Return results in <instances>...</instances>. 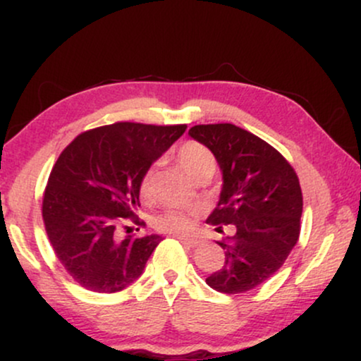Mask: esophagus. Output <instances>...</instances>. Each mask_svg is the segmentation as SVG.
<instances>
[{
    "label": "esophagus",
    "instance_id": "34e87169",
    "mask_svg": "<svg viewBox=\"0 0 361 361\" xmlns=\"http://www.w3.org/2000/svg\"><path fill=\"white\" fill-rule=\"evenodd\" d=\"M176 239H180L181 243L185 244V246H188V247H197L198 244H200V241H198L197 238H188V235H175Z\"/></svg>",
    "mask_w": 361,
    "mask_h": 361
}]
</instances>
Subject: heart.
Returning <instances> with one entry per match:
<instances>
[{"instance_id":"1","label":"heart","mask_w":361,"mask_h":361,"mask_svg":"<svg viewBox=\"0 0 361 361\" xmlns=\"http://www.w3.org/2000/svg\"><path fill=\"white\" fill-rule=\"evenodd\" d=\"M176 161L190 180L204 175L212 176L215 166H217L210 149H207L204 144L193 142V140H188L178 147ZM147 183L149 175L144 178V188ZM156 227L159 231H166V233L173 234L188 233L193 227V212H190V210H169V212H164L156 219Z\"/></svg>"}]
</instances>
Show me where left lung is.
Wrapping results in <instances>:
<instances>
[{
	"label": "left lung",
	"instance_id": "obj_1",
	"mask_svg": "<svg viewBox=\"0 0 361 361\" xmlns=\"http://www.w3.org/2000/svg\"><path fill=\"white\" fill-rule=\"evenodd\" d=\"M188 135L212 151L222 171L217 207L207 222L221 233L226 261L207 279L214 290L243 293L280 270L300 234L302 190L293 168L276 149L233 123L195 126Z\"/></svg>",
	"mask_w": 361,
	"mask_h": 361
}]
</instances>
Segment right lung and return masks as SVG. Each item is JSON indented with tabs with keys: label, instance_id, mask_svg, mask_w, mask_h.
<instances>
[{
	"label": "right lung",
	"instance_id": "obj_1",
	"mask_svg": "<svg viewBox=\"0 0 361 361\" xmlns=\"http://www.w3.org/2000/svg\"><path fill=\"white\" fill-rule=\"evenodd\" d=\"M185 130L186 126L118 122L82 132L61 152L44 193L42 217L54 252L81 287L115 293L142 275L163 238H120L117 227L140 207V185L151 164Z\"/></svg>",
	"mask_w": 361,
	"mask_h": 361
}]
</instances>
